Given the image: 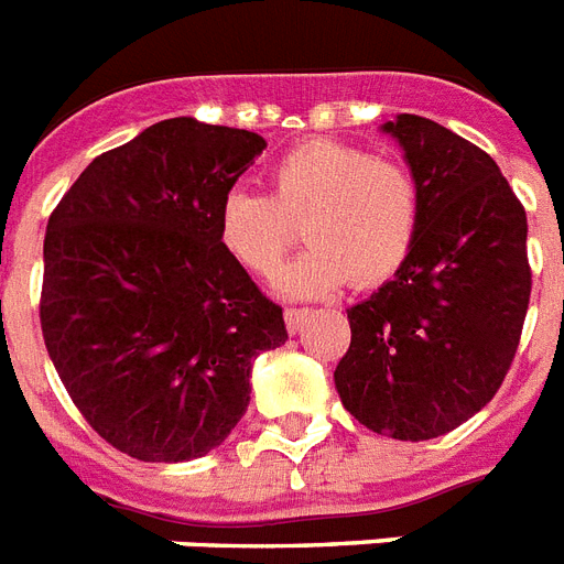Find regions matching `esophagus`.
<instances>
[{"instance_id": "esophagus-1", "label": "esophagus", "mask_w": 564, "mask_h": 564, "mask_svg": "<svg viewBox=\"0 0 564 564\" xmlns=\"http://www.w3.org/2000/svg\"><path fill=\"white\" fill-rule=\"evenodd\" d=\"M308 316H311L308 308H285V325H288V332H291V334L300 332L302 325L308 323Z\"/></svg>"}]
</instances>
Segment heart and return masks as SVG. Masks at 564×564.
<instances>
[{
	"label": "heart",
	"mask_w": 564,
	"mask_h": 564,
	"mask_svg": "<svg viewBox=\"0 0 564 564\" xmlns=\"http://www.w3.org/2000/svg\"><path fill=\"white\" fill-rule=\"evenodd\" d=\"M305 218L308 253L282 276L291 296H328L348 279L383 285L415 248L421 198L406 166L355 143H296L271 170V195L227 189L216 209L218 245L259 279H273Z\"/></svg>",
	"instance_id": "obj_1"
}]
</instances>
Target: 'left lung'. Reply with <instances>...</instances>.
I'll use <instances>...</instances> for the list:
<instances>
[{"label":"left lung","mask_w":564,"mask_h":564,"mask_svg":"<svg viewBox=\"0 0 564 564\" xmlns=\"http://www.w3.org/2000/svg\"><path fill=\"white\" fill-rule=\"evenodd\" d=\"M412 166L421 221L406 264L348 308L334 383L377 435L430 441L499 392L530 302L528 216L484 149L417 115L383 126Z\"/></svg>","instance_id":"left-lung-1"}]
</instances>
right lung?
I'll list each match as a JSON object with an SVG mask.
<instances>
[{
	"label": "right lung",
	"instance_id": "obj_1",
	"mask_svg": "<svg viewBox=\"0 0 564 564\" xmlns=\"http://www.w3.org/2000/svg\"><path fill=\"white\" fill-rule=\"evenodd\" d=\"M248 129L170 118L97 155L45 230L40 323L88 426L138 460L216 449L282 308L221 250V195L262 155Z\"/></svg>",
	"mask_w": 564,
	"mask_h": 564
}]
</instances>
